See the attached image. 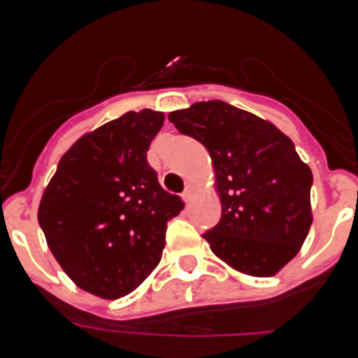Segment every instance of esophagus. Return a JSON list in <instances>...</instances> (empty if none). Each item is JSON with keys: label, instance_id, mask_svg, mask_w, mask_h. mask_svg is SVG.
<instances>
[{"label": "esophagus", "instance_id": "1", "mask_svg": "<svg viewBox=\"0 0 358 358\" xmlns=\"http://www.w3.org/2000/svg\"><path fill=\"white\" fill-rule=\"evenodd\" d=\"M195 185H192V182H188V185H186V188H185V194H182V199H185L186 202L188 201H192V197H194V194H195Z\"/></svg>", "mask_w": 358, "mask_h": 358}]
</instances>
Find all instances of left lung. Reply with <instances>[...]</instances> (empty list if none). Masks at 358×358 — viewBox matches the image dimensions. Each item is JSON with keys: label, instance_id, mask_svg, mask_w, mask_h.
Instances as JSON below:
<instances>
[{"label": "left lung", "instance_id": "left-lung-1", "mask_svg": "<svg viewBox=\"0 0 358 358\" xmlns=\"http://www.w3.org/2000/svg\"><path fill=\"white\" fill-rule=\"evenodd\" d=\"M170 122L210 152L220 222L202 235L229 267L274 276L299 252L310 226L312 170L276 125L220 100L173 110Z\"/></svg>", "mask_w": 358, "mask_h": 358}]
</instances>
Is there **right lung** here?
Instances as JSON below:
<instances>
[{
	"label": "right lung",
	"mask_w": 358,
	"mask_h": 358,
	"mask_svg": "<svg viewBox=\"0 0 358 358\" xmlns=\"http://www.w3.org/2000/svg\"><path fill=\"white\" fill-rule=\"evenodd\" d=\"M159 110H129L87 132L59 161L37 220L73 283L103 299L127 296L157 267L166 222L185 208L147 163Z\"/></svg>",
	"instance_id": "add662e5"
}]
</instances>
